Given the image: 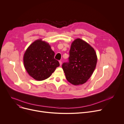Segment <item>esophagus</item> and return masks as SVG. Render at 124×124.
Returning <instances> with one entry per match:
<instances>
[{"label":"esophagus","instance_id":"obj_1","mask_svg":"<svg viewBox=\"0 0 124 124\" xmlns=\"http://www.w3.org/2000/svg\"><path fill=\"white\" fill-rule=\"evenodd\" d=\"M59 63H60V65L61 66L62 65V61H59Z\"/></svg>","mask_w":124,"mask_h":124}]
</instances>
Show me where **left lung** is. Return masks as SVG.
I'll return each mask as SVG.
<instances>
[{"label":"left lung","mask_w":124,"mask_h":124,"mask_svg":"<svg viewBox=\"0 0 124 124\" xmlns=\"http://www.w3.org/2000/svg\"><path fill=\"white\" fill-rule=\"evenodd\" d=\"M97 63L94 49L80 39L71 44L68 62L62 64L66 79L75 85L85 83L93 74Z\"/></svg>","instance_id":"8db88e82"}]
</instances>
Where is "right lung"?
<instances>
[{"instance_id":"right-lung-1","label":"right lung","mask_w":124,"mask_h":124,"mask_svg":"<svg viewBox=\"0 0 124 124\" xmlns=\"http://www.w3.org/2000/svg\"><path fill=\"white\" fill-rule=\"evenodd\" d=\"M55 53L49 44L41 39L32 43L25 52L23 64L29 74L34 79L42 81L49 78L60 66L55 59Z\"/></svg>"}]
</instances>
